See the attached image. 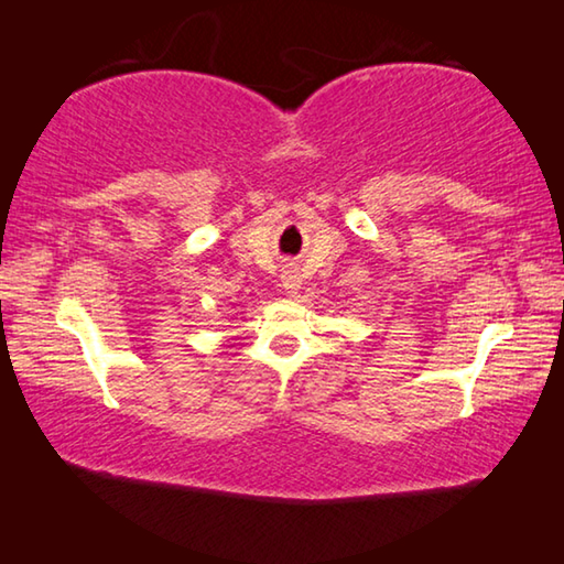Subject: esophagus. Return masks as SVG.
<instances>
[{
	"label": "esophagus",
	"mask_w": 564,
	"mask_h": 564,
	"mask_svg": "<svg viewBox=\"0 0 564 564\" xmlns=\"http://www.w3.org/2000/svg\"><path fill=\"white\" fill-rule=\"evenodd\" d=\"M281 281H283V289H289L291 293H296L301 289V273L296 268H285Z\"/></svg>",
	"instance_id": "obj_1"
}]
</instances>
